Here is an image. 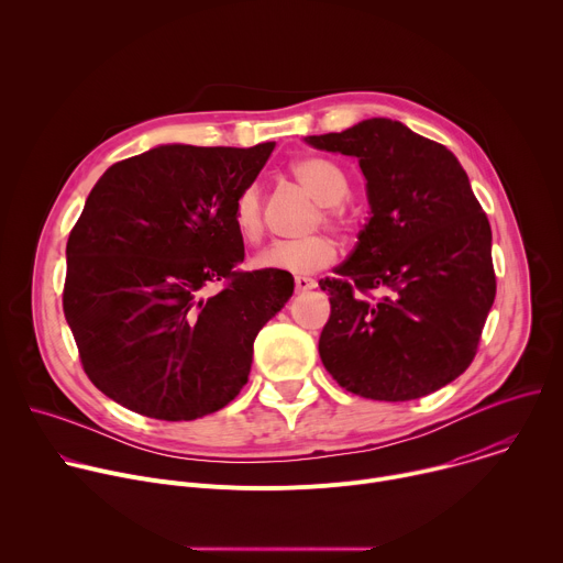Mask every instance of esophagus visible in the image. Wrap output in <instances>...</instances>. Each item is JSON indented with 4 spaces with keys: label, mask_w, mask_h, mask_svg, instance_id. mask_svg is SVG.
I'll list each match as a JSON object with an SVG mask.
<instances>
[{
    "label": "esophagus",
    "mask_w": 563,
    "mask_h": 563,
    "mask_svg": "<svg viewBox=\"0 0 563 563\" xmlns=\"http://www.w3.org/2000/svg\"><path fill=\"white\" fill-rule=\"evenodd\" d=\"M294 287H296V294H305V291H309V289L316 287V280H313V278H307V276H296Z\"/></svg>",
    "instance_id": "34e87169"
}]
</instances>
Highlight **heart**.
Instances as JSON below:
<instances>
[{
	"instance_id": "1",
	"label": "heart",
	"mask_w": 563,
	"mask_h": 563,
	"mask_svg": "<svg viewBox=\"0 0 563 563\" xmlns=\"http://www.w3.org/2000/svg\"><path fill=\"white\" fill-rule=\"evenodd\" d=\"M294 178L320 202V213L313 218V229L325 224L328 229L343 231L345 216L341 205L350 196V180L345 172L328 157H300L291 165ZM231 220L238 235L245 243L254 245L263 238L265 220H263V189L261 185H247L233 200ZM334 240L318 233L302 240H280L269 245L265 252L256 256L258 269L285 272V274H313L330 267L336 261Z\"/></svg>"
}]
</instances>
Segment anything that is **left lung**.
Returning <instances> with one entry per match:
<instances>
[{
  "mask_svg": "<svg viewBox=\"0 0 563 563\" xmlns=\"http://www.w3.org/2000/svg\"><path fill=\"white\" fill-rule=\"evenodd\" d=\"M305 140L358 157L372 207L350 258L318 280L332 305L320 361L374 400L441 389L474 361L497 294L493 229L463 167L387 118Z\"/></svg>",
  "mask_w": 563,
  "mask_h": 563,
  "instance_id": "obj_1",
  "label": "left lung"
}]
</instances>
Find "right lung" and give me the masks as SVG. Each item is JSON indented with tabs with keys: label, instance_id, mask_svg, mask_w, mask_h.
<instances>
[{
	"label": "right lung",
	"instance_id": "add662e5",
	"mask_svg": "<svg viewBox=\"0 0 563 563\" xmlns=\"http://www.w3.org/2000/svg\"><path fill=\"white\" fill-rule=\"evenodd\" d=\"M274 146H155L89 194L66 243L62 302L87 376L122 408L194 421L247 383L258 332L294 294L291 274L238 269L233 200Z\"/></svg>",
	"mask_w": 563,
	"mask_h": 563
}]
</instances>
